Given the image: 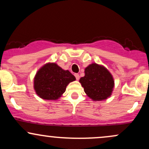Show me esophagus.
I'll use <instances>...</instances> for the list:
<instances>
[{"instance_id":"1","label":"esophagus","mask_w":149,"mask_h":149,"mask_svg":"<svg viewBox=\"0 0 149 149\" xmlns=\"http://www.w3.org/2000/svg\"><path fill=\"white\" fill-rule=\"evenodd\" d=\"M75 76H76V80H79V78H80V76H79V75L78 74V73H76V74H75Z\"/></svg>"}]
</instances>
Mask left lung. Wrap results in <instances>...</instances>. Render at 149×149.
Wrapping results in <instances>:
<instances>
[{"mask_svg": "<svg viewBox=\"0 0 149 149\" xmlns=\"http://www.w3.org/2000/svg\"><path fill=\"white\" fill-rule=\"evenodd\" d=\"M79 82L86 95L93 101L107 100L111 95L114 80L111 73L102 65L92 63L85 69V76Z\"/></svg>", "mask_w": 149, "mask_h": 149, "instance_id": "left-lung-1", "label": "left lung"}]
</instances>
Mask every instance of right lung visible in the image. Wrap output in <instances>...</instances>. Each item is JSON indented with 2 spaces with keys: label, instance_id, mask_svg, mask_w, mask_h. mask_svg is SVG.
I'll return each mask as SVG.
<instances>
[{
  "label": "right lung",
  "instance_id": "obj_1",
  "mask_svg": "<svg viewBox=\"0 0 149 149\" xmlns=\"http://www.w3.org/2000/svg\"><path fill=\"white\" fill-rule=\"evenodd\" d=\"M76 78L68 70L62 69L55 63L42 66L34 77L33 88L42 100H57L66 91V86Z\"/></svg>",
  "mask_w": 149,
  "mask_h": 149
}]
</instances>
